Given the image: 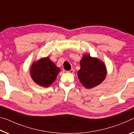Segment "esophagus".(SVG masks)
<instances>
[{"label": "esophagus", "mask_w": 134, "mask_h": 134, "mask_svg": "<svg viewBox=\"0 0 134 134\" xmlns=\"http://www.w3.org/2000/svg\"><path fill=\"white\" fill-rule=\"evenodd\" d=\"M67 72H69V73H73V72H74V70L73 69H71L69 70V71H67Z\"/></svg>", "instance_id": "34e87169"}]
</instances>
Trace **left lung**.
Instances as JSON below:
<instances>
[{"mask_svg": "<svg viewBox=\"0 0 134 134\" xmlns=\"http://www.w3.org/2000/svg\"><path fill=\"white\" fill-rule=\"evenodd\" d=\"M80 69L78 77L80 82L87 89H91L99 85L106 76L104 63L90 55H84L80 61Z\"/></svg>", "mask_w": 134, "mask_h": 134, "instance_id": "left-lung-1", "label": "left lung"}]
</instances>
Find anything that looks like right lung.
<instances>
[{
    "mask_svg": "<svg viewBox=\"0 0 134 134\" xmlns=\"http://www.w3.org/2000/svg\"><path fill=\"white\" fill-rule=\"evenodd\" d=\"M60 71V69L47 57L33 63L31 69V76L38 85L47 87L55 80Z\"/></svg>",
    "mask_w": 134,
    "mask_h": 134,
    "instance_id": "add662e5",
    "label": "right lung"
}]
</instances>
